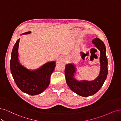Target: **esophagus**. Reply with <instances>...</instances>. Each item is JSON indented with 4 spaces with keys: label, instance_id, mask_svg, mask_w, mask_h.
<instances>
[{
    "label": "esophagus",
    "instance_id": "esophagus-1",
    "mask_svg": "<svg viewBox=\"0 0 121 121\" xmlns=\"http://www.w3.org/2000/svg\"><path fill=\"white\" fill-rule=\"evenodd\" d=\"M62 61H64V60H62Z\"/></svg>",
    "mask_w": 121,
    "mask_h": 121
}]
</instances>
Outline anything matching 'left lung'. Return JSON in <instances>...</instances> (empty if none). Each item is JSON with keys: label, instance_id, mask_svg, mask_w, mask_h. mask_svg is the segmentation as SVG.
I'll return each instance as SVG.
<instances>
[{"label": "left lung", "instance_id": "obj_1", "mask_svg": "<svg viewBox=\"0 0 121 121\" xmlns=\"http://www.w3.org/2000/svg\"><path fill=\"white\" fill-rule=\"evenodd\" d=\"M92 43L100 52V70L99 75L95 79L91 81L79 80L75 78L77 73L76 65L74 63H69L65 66V75L67 85L74 93L84 97L93 95L100 90L105 81L108 72V59L104 43L97 37L92 40Z\"/></svg>", "mask_w": 121, "mask_h": 121}]
</instances>
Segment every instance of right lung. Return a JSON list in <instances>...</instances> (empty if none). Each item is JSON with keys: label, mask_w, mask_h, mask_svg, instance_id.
Segmentation results:
<instances>
[{"label": "right lung", "mask_w": 121, "mask_h": 121, "mask_svg": "<svg viewBox=\"0 0 121 121\" xmlns=\"http://www.w3.org/2000/svg\"><path fill=\"white\" fill-rule=\"evenodd\" d=\"M31 31L22 33L28 34ZM20 39H17L13 46L10 61V71L17 87L30 95H36L42 93L48 87L50 76L56 66V61L48 62L37 69L29 70L19 62L18 47Z\"/></svg>", "instance_id": "obj_1"}]
</instances>
